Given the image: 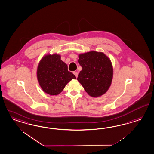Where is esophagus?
<instances>
[{"instance_id": "obj_1", "label": "esophagus", "mask_w": 154, "mask_h": 154, "mask_svg": "<svg viewBox=\"0 0 154 154\" xmlns=\"http://www.w3.org/2000/svg\"><path fill=\"white\" fill-rule=\"evenodd\" d=\"M73 74H74L75 76H76V78H77V77H78V72H76V71H74Z\"/></svg>"}]
</instances>
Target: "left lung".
<instances>
[{
  "label": "left lung",
  "mask_w": 154,
  "mask_h": 154,
  "mask_svg": "<svg viewBox=\"0 0 154 154\" xmlns=\"http://www.w3.org/2000/svg\"><path fill=\"white\" fill-rule=\"evenodd\" d=\"M78 62L83 69L77 79L85 91L93 97L105 94L113 76L110 59L104 53L92 51L79 54Z\"/></svg>",
  "instance_id": "1"
}]
</instances>
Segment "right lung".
<instances>
[{
	"label": "right lung",
	"instance_id": "add662e5",
	"mask_svg": "<svg viewBox=\"0 0 154 154\" xmlns=\"http://www.w3.org/2000/svg\"><path fill=\"white\" fill-rule=\"evenodd\" d=\"M37 77L41 88L50 95L60 94L67 84L76 79L57 54H48L42 59L38 67Z\"/></svg>",
	"mask_w": 154,
	"mask_h": 154
}]
</instances>
